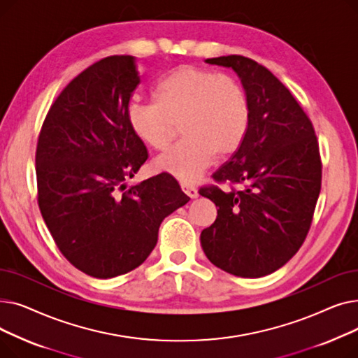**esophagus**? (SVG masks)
<instances>
[{"instance_id": "1", "label": "esophagus", "mask_w": 358, "mask_h": 358, "mask_svg": "<svg viewBox=\"0 0 358 358\" xmlns=\"http://www.w3.org/2000/svg\"><path fill=\"white\" fill-rule=\"evenodd\" d=\"M181 189H182V192L189 196V197H192V199H196L197 196H199V193H197V189L194 185H192V184H181Z\"/></svg>"}]
</instances>
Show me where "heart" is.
Here are the masks:
<instances>
[{
	"mask_svg": "<svg viewBox=\"0 0 358 358\" xmlns=\"http://www.w3.org/2000/svg\"><path fill=\"white\" fill-rule=\"evenodd\" d=\"M126 119L134 135L148 148L165 152L178 135L184 139L157 161L159 171L182 182H194L215 157L236 152L250 124V101L231 73L182 65L152 90V104L130 103Z\"/></svg>",
	"mask_w": 358,
	"mask_h": 358,
	"instance_id": "heart-1",
	"label": "heart"
}]
</instances>
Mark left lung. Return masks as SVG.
Wrapping results in <instances>:
<instances>
[{
    "mask_svg": "<svg viewBox=\"0 0 358 358\" xmlns=\"http://www.w3.org/2000/svg\"><path fill=\"white\" fill-rule=\"evenodd\" d=\"M206 62L239 75L250 124L236 152L213 173L216 184L199 190L219 208L201 231V248L220 270L257 278L283 267L306 239L322 181L319 143L302 106L266 66L241 55Z\"/></svg>",
    "mask_w": 358,
    "mask_h": 358,
    "instance_id": "8db88e82",
    "label": "left lung"
}]
</instances>
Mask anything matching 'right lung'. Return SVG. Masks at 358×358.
<instances>
[{
    "label": "right lung",
    "mask_w": 358,
    "mask_h": 358,
    "mask_svg": "<svg viewBox=\"0 0 358 358\" xmlns=\"http://www.w3.org/2000/svg\"><path fill=\"white\" fill-rule=\"evenodd\" d=\"M139 83L134 56L92 64L52 103L37 139V203L46 227L71 264L96 278L139 267L164 217L190 200L166 173L124 184L148 159L126 119Z\"/></svg>",
    "instance_id": "right-lung-1"
}]
</instances>
